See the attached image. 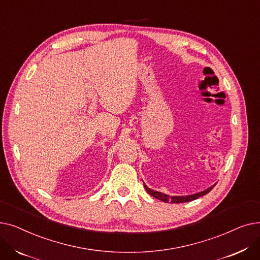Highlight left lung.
I'll list each match as a JSON object with an SVG mask.
<instances>
[{
    "label": "left lung",
    "mask_w": 260,
    "mask_h": 260,
    "mask_svg": "<svg viewBox=\"0 0 260 260\" xmlns=\"http://www.w3.org/2000/svg\"><path fill=\"white\" fill-rule=\"evenodd\" d=\"M143 185H144V187H145V189H146V192H147L149 195H151V196H153L154 198L159 199V200H161V201H163V202H171V203H182V202H188V201L195 200V199H197V198H199V197H201V196H203V195L208 194V193L210 192V190L215 186V184H214V185L210 186L209 188L202 190V192H199V193H196V194H193V195H186V196H170V195H167V194H163V193H161V192H157V190L151 189L145 183H143Z\"/></svg>",
    "instance_id": "left-lung-1"
}]
</instances>
